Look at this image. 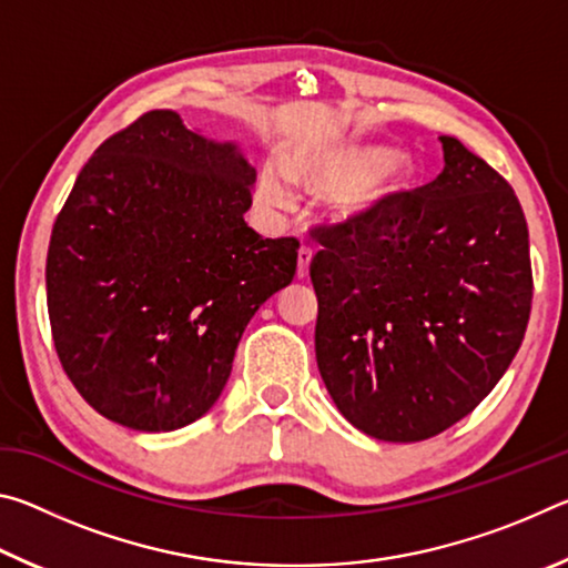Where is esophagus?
<instances>
[{"instance_id": "obj_1", "label": "esophagus", "mask_w": 568, "mask_h": 568, "mask_svg": "<svg viewBox=\"0 0 568 568\" xmlns=\"http://www.w3.org/2000/svg\"><path fill=\"white\" fill-rule=\"evenodd\" d=\"M313 261V247L303 245L297 250V277H307V267H311Z\"/></svg>"}]
</instances>
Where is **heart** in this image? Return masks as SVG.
I'll list each match as a JSON object with an SVG mask.
<instances>
[{"mask_svg": "<svg viewBox=\"0 0 568 568\" xmlns=\"http://www.w3.org/2000/svg\"><path fill=\"white\" fill-rule=\"evenodd\" d=\"M373 150L335 145L315 150L285 170L281 162H267L257 180V203L265 210H283L291 205V180L307 190H328L325 205L335 220H353L383 203L393 192L408 185V165L398 158H383L366 168Z\"/></svg>", "mask_w": 568, "mask_h": 568, "instance_id": "b5f03b06", "label": "heart"}]
</instances>
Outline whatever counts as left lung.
<instances>
[{
  "instance_id": "8db88e82",
  "label": "left lung",
  "mask_w": 568,
  "mask_h": 568,
  "mask_svg": "<svg viewBox=\"0 0 568 568\" xmlns=\"http://www.w3.org/2000/svg\"><path fill=\"white\" fill-rule=\"evenodd\" d=\"M440 175L365 215L315 225V358L335 406L390 444L466 418L511 365L531 315L514 187L444 134Z\"/></svg>"
}]
</instances>
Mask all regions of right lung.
<instances>
[{"label":"right lung","instance_id":"obj_1","mask_svg":"<svg viewBox=\"0 0 568 568\" xmlns=\"http://www.w3.org/2000/svg\"><path fill=\"white\" fill-rule=\"evenodd\" d=\"M253 182L233 145L172 110L140 114L77 175L52 227L47 311L67 378L100 416L158 434L213 408L301 247L247 227Z\"/></svg>","mask_w":568,"mask_h":568}]
</instances>
